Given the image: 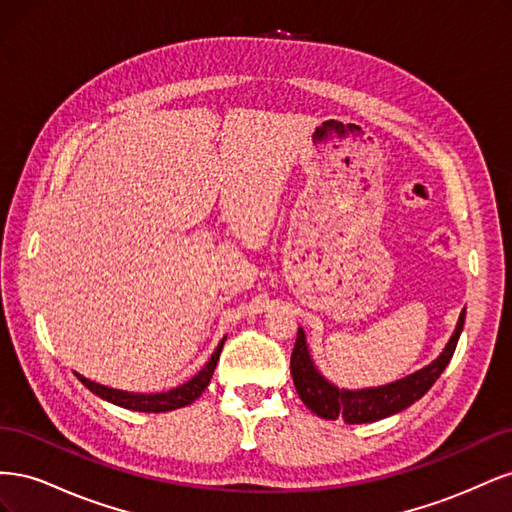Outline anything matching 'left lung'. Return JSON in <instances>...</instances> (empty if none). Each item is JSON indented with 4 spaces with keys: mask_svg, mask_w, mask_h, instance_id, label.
I'll return each instance as SVG.
<instances>
[{
    "mask_svg": "<svg viewBox=\"0 0 512 512\" xmlns=\"http://www.w3.org/2000/svg\"><path fill=\"white\" fill-rule=\"evenodd\" d=\"M463 322H466V307L461 309L457 327L451 339H448V344L429 365L416 369L414 374L406 378L382 386H367V389H339L327 376L320 374L312 350L307 346L305 331L299 327L297 342H294L290 356L294 389H297L301 401L309 410L320 418H327V421L342 418L348 425L376 423L380 418L410 408L414 401L421 399L431 389L433 382L440 378L446 365L453 359L459 335L463 331Z\"/></svg>",
    "mask_w": 512,
    "mask_h": 512,
    "instance_id": "1",
    "label": "left lung"
}]
</instances>
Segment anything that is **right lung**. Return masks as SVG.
<instances>
[{"instance_id":"1","label":"right lung","mask_w":512,"mask_h":512,"mask_svg":"<svg viewBox=\"0 0 512 512\" xmlns=\"http://www.w3.org/2000/svg\"><path fill=\"white\" fill-rule=\"evenodd\" d=\"M224 342H226V337L218 344V348H215V352L211 354V359L205 363V367L200 369L194 378H190L188 382L175 386V389H170L166 393H130V391H119V389H111V386L98 384V382L89 380V378H85L81 374H76V371H74V376L79 378L91 393L98 395L104 401H108V404H115L119 408L134 410V412H170V410L190 406L192 401H196L200 395L205 393V389H207L209 382H211L213 371H215V365H218V359H220V352L224 348Z\"/></svg>"}]
</instances>
